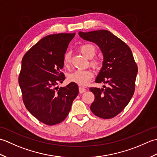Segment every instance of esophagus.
I'll use <instances>...</instances> for the list:
<instances>
[{"mask_svg": "<svg viewBox=\"0 0 157 157\" xmlns=\"http://www.w3.org/2000/svg\"><path fill=\"white\" fill-rule=\"evenodd\" d=\"M79 93H84V92H86V89L84 88H83V87H79Z\"/></svg>", "mask_w": 157, "mask_h": 157, "instance_id": "34e87169", "label": "esophagus"}]
</instances>
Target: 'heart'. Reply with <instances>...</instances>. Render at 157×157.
<instances>
[{"mask_svg": "<svg viewBox=\"0 0 157 157\" xmlns=\"http://www.w3.org/2000/svg\"><path fill=\"white\" fill-rule=\"evenodd\" d=\"M80 51L86 57L91 59L96 54V50L94 46L92 44H84L80 46ZM71 63V53L69 52H66L63 56V65L65 67L69 65ZM91 65L94 67H98L99 62L97 61H93L91 62ZM93 77V73L90 70H76L68 75V80L70 82L75 83L79 86H86Z\"/></svg>", "mask_w": 157, "mask_h": 157, "instance_id": "b5f03b06", "label": "heart"}]
</instances>
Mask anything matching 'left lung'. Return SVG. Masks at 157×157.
Here are the masks:
<instances>
[{"mask_svg":"<svg viewBox=\"0 0 157 157\" xmlns=\"http://www.w3.org/2000/svg\"><path fill=\"white\" fill-rule=\"evenodd\" d=\"M78 34L101 49L102 66L95 82L109 84L101 89L90 88L95 96L91 111L101 118L114 117L125 109L134 93L138 67L132 52L124 42L108 30L79 32Z\"/></svg>","mask_w":157,"mask_h":157,"instance_id":"obj_1","label":"left lung"}]
</instances>
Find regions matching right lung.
<instances>
[{
  "instance_id": "add662e5",
  "label": "right lung",
  "mask_w": 157,
  "mask_h": 157,
  "mask_svg": "<svg viewBox=\"0 0 157 157\" xmlns=\"http://www.w3.org/2000/svg\"><path fill=\"white\" fill-rule=\"evenodd\" d=\"M75 34L46 36L22 59L19 84L23 101L28 111L46 125H56L65 120L79 93L78 86L73 82L65 87L55 88L65 79L61 72L63 56Z\"/></svg>"
}]
</instances>
